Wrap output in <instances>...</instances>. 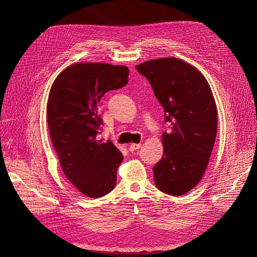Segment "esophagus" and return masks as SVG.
<instances>
[{
  "label": "esophagus",
  "mask_w": 257,
  "mask_h": 257,
  "mask_svg": "<svg viewBox=\"0 0 257 257\" xmlns=\"http://www.w3.org/2000/svg\"><path fill=\"white\" fill-rule=\"evenodd\" d=\"M141 147H142L141 144H131V145H130V150H131V151H136V150H138Z\"/></svg>",
  "instance_id": "obj_1"
}]
</instances>
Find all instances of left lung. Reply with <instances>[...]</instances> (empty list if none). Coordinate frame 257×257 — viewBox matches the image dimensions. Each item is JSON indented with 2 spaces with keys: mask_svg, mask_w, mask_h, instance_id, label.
<instances>
[{
  "mask_svg": "<svg viewBox=\"0 0 257 257\" xmlns=\"http://www.w3.org/2000/svg\"><path fill=\"white\" fill-rule=\"evenodd\" d=\"M149 80L170 126L162 135L164 152L153 167L157 188L180 196L203 178L215 143L217 112L204 75L177 58H161L136 66Z\"/></svg>",
  "mask_w": 257,
  "mask_h": 257,
  "instance_id": "8db88e82",
  "label": "left lung"
}]
</instances>
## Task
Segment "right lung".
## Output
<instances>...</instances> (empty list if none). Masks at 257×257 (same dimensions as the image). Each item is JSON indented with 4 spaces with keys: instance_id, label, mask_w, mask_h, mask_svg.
Here are the masks:
<instances>
[{
    "instance_id": "1",
    "label": "right lung",
    "mask_w": 257,
    "mask_h": 257,
    "mask_svg": "<svg viewBox=\"0 0 257 257\" xmlns=\"http://www.w3.org/2000/svg\"><path fill=\"white\" fill-rule=\"evenodd\" d=\"M126 66L76 63L53 81L47 103L50 138L61 168L75 188L91 198L111 192L123 160L110 142L97 138L103 121L97 105L106 92L128 82Z\"/></svg>"
}]
</instances>
